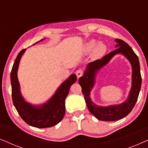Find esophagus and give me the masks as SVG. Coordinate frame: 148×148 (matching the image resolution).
Masks as SVG:
<instances>
[{"mask_svg":"<svg viewBox=\"0 0 148 148\" xmlns=\"http://www.w3.org/2000/svg\"><path fill=\"white\" fill-rule=\"evenodd\" d=\"M76 75H77V78L79 79L80 77H82V75H83V71L81 69H78L77 71H76Z\"/></svg>","mask_w":148,"mask_h":148,"instance_id":"obj_1","label":"esophagus"}]
</instances>
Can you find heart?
<instances>
[{"label": "heart", "instance_id": "1", "mask_svg": "<svg viewBox=\"0 0 148 148\" xmlns=\"http://www.w3.org/2000/svg\"><path fill=\"white\" fill-rule=\"evenodd\" d=\"M84 49L86 52H90L93 50V56L95 58H99L105 54L106 51V46L103 42H99L97 44L96 40H91L85 44Z\"/></svg>", "mask_w": 148, "mask_h": 148}]
</instances>
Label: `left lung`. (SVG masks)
Returning <instances> with one entry per match:
<instances>
[{
	"instance_id": "left-lung-1",
	"label": "left lung",
	"mask_w": 148,
	"mask_h": 148,
	"mask_svg": "<svg viewBox=\"0 0 148 148\" xmlns=\"http://www.w3.org/2000/svg\"><path fill=\"white\" fill-rule=\"evenodd\" d=\"M116 50L104 56L102 59L95 60L86 66L84 76L79 79V84L82 88L87 106L90 112L100 121H113L124 118L128 115L137 100L141 86V76L139 58L132 48L122 40L115 39ZM116 54H122L130 62L132 68V81L128 97L124 102L119 105L106 107L98 106L95 104L90 95L99 71Z\"/></svg>"
}]
</instances>
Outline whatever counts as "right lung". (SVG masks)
<instances>
[{"label": "right lung", "instance_id": "add662e5", "mask_svg": "<svg viewBox=\"0 0 148 148\" xmlns=\"http://www.w3.org/2000/svg\"><path fill=\"white\" fill-rule=\"evenodd\" d=\"M25 50L26 49L22 50L18 54L11 70V82L13 104L20 116L30 126L37 128L53 127L63 119L65 112L64 101L69 92L70 87L76 82L77 76L75 74L71 75L60 84L51 98L43 104L36 105L27 102L22 96L17 77L20 60Z\"/></svg>", "mask_w": 148, "mask_h": 148}]
</instances>
